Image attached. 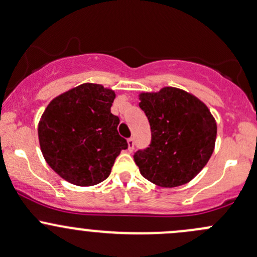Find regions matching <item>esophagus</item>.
I'll list each match as a JSON object with an SVG mask.
<instances>
[{
	"instance_id": "1",
	"label": "esophagus",
	"mask_w": 257,
	"mask_h": 257,
	"mask_svg": "<svg viewBox=\"0 0 257 257\" xmlns=\"http://www.w3.org/2000/svg\"><path fill=\"white\" fill-rule=\"evenodd\" d=\"M134 144H136V140H134V138H129V139H128V149L131 151L134 149Z\"/></svg>"
}]
</instances>
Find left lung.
<instances>
[{
    "instance_id": "1",
    "label": "left lung",
    "mask_w": 257,
    "mask_h": 257,
    "mask_svg": "<svg viewBox=\"0 0 257 257\" xmlns=\"http://www.w3.org/2000/svg\"><path fill=\"white\" fill-rule=\"evenodd\" d=\"M139 99L151 129L149 148L134 154L140 174L160 187L190 182L214 150V117L201 99L176 87L143 92Z\"/></svg>"
}]
</instances>
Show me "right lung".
I'll return each instance as SVG.
<instances>
[{
  "label": "right lung",
  "instance_id": "1",
  "mask_svg": "<svg viewBox=\"0 0 257 257\" xmlns=\"http://www.w3.org/2000/svg\"><path fill=\"white\" fill-rule=\"evenodd\" d=\"M114 91L82 83L55 97L38 124L40 150L48 165L67 182L93 186L109 176L128 143L118 134L119 118L110 113Z\"/></svg>",
  "mask_w": 257,
  "mask_h": 257
}]
</instances>
